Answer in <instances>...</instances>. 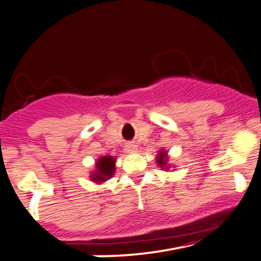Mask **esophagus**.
Wrapping results in <instances>:
<instances>
[{"label":"esophagus","mask_w":261,"mask_h":261,"mask_svg":"<svg viewBox=\"0 0 261 261\" xmlns=\"http://www.w3.org/2000/svg\"><path fill=\"white\" fill-rule=\"evenodd\" d=\"M126 147H127V150H128V152H135V150H136V146H135V144L128 143Z\"/></svg>","instance_id":"1"}]
</instances>
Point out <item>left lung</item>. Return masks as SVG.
I'll use <instances>...</instances> for the list:
<instances>
[{
  "instance_id": "left-lung-1",
  "label": "left lung",
  "mask_w": 261,
  "mask_h": 261,
  "mask_svg": "<svg viewBox=\"0 0 261 261\" xmlns=\"http://www.w3.org/2000/svg\"><path fill=\"white\" fill-rule=\"evenodd\" d=\"M156 163H158V165L161 166V168L169 169V166H168V154H166L165 150H161V152L158 153Z\"/></svg>"
}]
</instances>
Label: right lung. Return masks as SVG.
Instances as JSON below:
<instances>
[{"label": "right lung", "instance_id": "obj_1", "mask_svg": "<svg viewBox=\"0 0 261 261\" xmlns=\"http://www.w3.org/2000/svg\"><path fill=\"white\" fill-rule=\"evenodd\" d=\"M115 158L111 155L100 156L98 161L96 162V170L91 174V178L93 182L100 184L105 182L108 178L113 177L115 172Z\"/></svg>", "mask_w": 261, "mask_h": 261}]
</instances>
